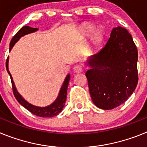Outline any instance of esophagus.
Masks as SVG:
<instances>
[{
	"mask_svg": "<svg viewBox=\"0 0 147 147\" xmlns=\"http://www.w3.org/2000/svg\"><path fill=\"white\" fill-rule=\"evenodd\" d=\"M83 71V67L80 65H76L74 67V71L75 73H80Z\"/></svg>",
	"mask_w": 147,
	"mask_h": 147,
	"instance_id": "34e87169",
	"label": "esophagus"
}]
</instances>
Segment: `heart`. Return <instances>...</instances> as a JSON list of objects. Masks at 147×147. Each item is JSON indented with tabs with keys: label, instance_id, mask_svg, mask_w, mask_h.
I'll use <instances>...</instances> for the list:
<instances>
[{
	"label": "heart",
	"instance_id": "heart-1",
	"mask_svg": "<svg viewBox=\"0 0 147 147\" xmlns=\"http://www.w3.org/2000/svg\"><path fill=\"white\" fill-rule=\"evenodd\" d=\"M94 31V27L91 25H85L80 29V35L82 37H88ZM103 32L102 30H97L94 32L92 37V49L97 47V45H99V43L102 42L103 39Z\"/></svg>",
	"mask_w": 147,
	"mask_h": 147
}]
</instances>
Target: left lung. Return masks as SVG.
Listing matches in <instances>:
<instances>
[{
	"instance_id": "left-lung-1",
	"label": "left lung",
	"mask_w": 147,
	"mask_h": 147,
	"mask_svg": "<svg viewBox=\"0 0 147 147\" xmlns=\"http://www.w3.org/2000/svg\"><path fill=\"white\" fill-rule=\"evenodd\" d=\"M138 49L127 29L114 28L107 43L89 61L85 75L90 94L98 108L111 110L127 101L138 81Z\"/></svg>"
}]
</instances>
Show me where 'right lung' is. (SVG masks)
<instances>
[{
	"instance_id": "right-lung-1",
	"label": "right lung",
	"mask_w": 147,
	"mask_h": 147,
	"mask_svg": "<svg viewBox=\"0 0 147 147\" xmlns=\"http://www.w3.org/2000/svg\"><path fill=\"white\" fill-rule=\"evenodd\" d=\"M37 28H31V27L27 26L22 27V28L17 32L16 34L12 37V39H11L9 45V50H11V48L13 47V45H15V42H16L20 37L24 36V35L27 34L35 32V31H37ZM8 62H9V58L7 57L6 62V70H7V72L9 73V74L10 75V78H11L13 93H14V96H15L17 101H18L22 106H23L26 110H28L29 112H31L32 114H34V115L42 118L54 117V116L57 115L58 114L62 111V108L64 107L65 103L66 97H67V85H68V82H69L70 80L69 74L67 75V77L65 78V80L64 83H63V85H62L60 91H59V96H58L57 100H56L52 105H49V106L45 107H36V106L32 105L31 104L28 103L26 101H25V100L22 98L21 96L18 93V92L16 90V88H15V84L13 82L12 77H11V74H10V72L9 71V69H8Z\"/></svg>"
}]
</instances>
